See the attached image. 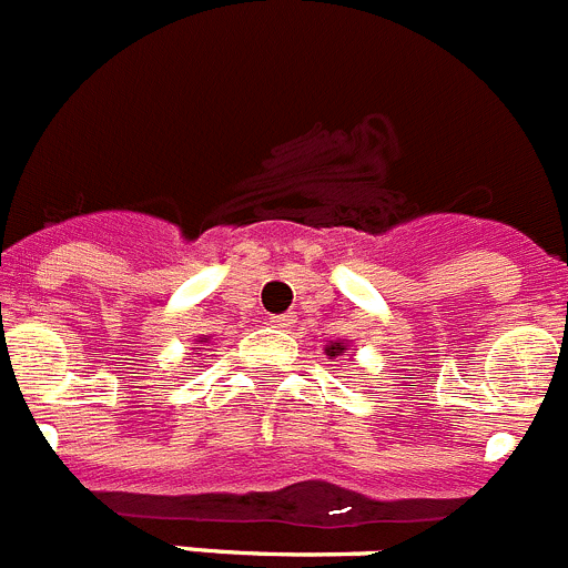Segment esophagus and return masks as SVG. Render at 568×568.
Returning <instances> with one entry per match:
<instances>
[{
  "label": "esophagus",
  "instance_id": "esophagus-1",
  "mask_svg": "<svg viewBox=\"0 0 568 568\" xmlns=\"http://www.w3.org/2000/svg\"><path fill=\"white\" fill-rule=\"evenodd\" d=\"M270 326L273 328H287L290 323H293V315H275V317H270Z\"/></svg>",
  "mask_w": 568,
  "mask_h": 568
}]
</instances>
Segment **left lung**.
Instances as JSON below:
<instances>
[{
	"label": "left lung",
	"instance_id": "obj_1",
	"mask_svg": "<svg viewBox=\"0 0 568 568\" xmlns=\"http://www.w3.org/2000/svg\"><path fill=\"white\" fill-rule=\"evenodd\" d=\"M328 351V356H339L345 351V345H339V343H334L332 348H326Z\"/></svg>",
	"mask_w": 568,
	"mask_h": 568
}]
</instances>
